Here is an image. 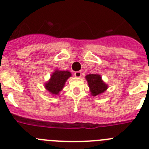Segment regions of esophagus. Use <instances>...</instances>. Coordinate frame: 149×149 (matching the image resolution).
Returning a JSON list of instances; mask_svg holds the SVG:
<instances>
[{
  "label": "esophagus",
  "mask_w": 149,
  "mask_h": 149,
  "mask_svg": "<svg viewBox=\"0 0 149 149\" xmlns=\"http://www.w3.org/2000/svg\"><path fill=\"white\" fill-rule=\"evenodd\" d=\"M74 76L77 77H81V76H82V73H81V72H80V71L75 72L74 73Z\"/></svg>",
  "instance_id": "esophagus-1"
}]
</instances>
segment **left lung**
Segmentation results:
<instances>
[{
    "mask_svg": "<svg viewBox=\"0 0 149 149\" xmlns=\"http://www.w3.org/2000/svg\"><path fill=\"white\" fill-rule=\"evenodd\" d=\"M86 79L90 89L92 95H98L105 92L108 88L107 85L101 80V77L99 74H87L86 76Z\"/></svg>",
    "mask_w": 149,
    "mask_h": 149,
    "instance_id": "left-lung-1",
    "label": "left lung"
}]
</instances>
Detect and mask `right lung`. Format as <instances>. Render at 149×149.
Masks as SVG:
<instances>
[{
	"mask_svg": "<svg viewBox=\"0 0 149 149\" xmlns=\"http://www.w3.org/2000/svg\"><path fill=\"white\" fill-rule=\"evenodd\" d=\"M72 76L71 72L68 71L55 70L51 76V79L45 84V87L51 94L58 95L64 87L65 81Z\"/></svg>",
	"mask_w": 149,
	"mask_h": 149,
	"instance_id": "1",
	"label": "right lung"
}]
</instances>
